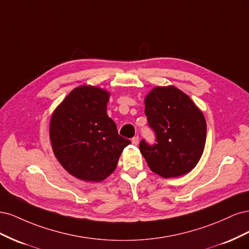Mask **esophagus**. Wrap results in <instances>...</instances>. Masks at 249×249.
I'll list each match as a JSON object with an SVG mask.
<instances>
[{"label": "esophagus", "instance_id": "1", "mask_svg": "<svg viewBox=\"0 0 249 249\" xmlns=\"http://www.w3.org/2000/svg\"><path fill=\"white\" fill-rule=\"evenodd\" d=\"M132 143H133L134 145H137L138 143H139V137H138V136L133 137V138H132Z\"/></svg>", "mask_w": 249, "mask_h": 249}]
</instances>
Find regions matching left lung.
<instances>
[{"label":"left lung","mask_w":249,"mask_h":249,"mask_svg":"<svg viewBox=\"0 0 249 249\" xmlns=\"http://www.w3.org/2000/svg\"><path fill=\"white\" fill-rule=\"evenodd\" d=\"M145 115L156 143L145 139L139 149L150 170L177 178L192 170L205 148L207 124L191 99L173 86L156 87L145 97Z\"/></svg>","instance_id":"1"}]
</instances>
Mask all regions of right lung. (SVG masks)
I'll return each mask as SVG.
<instances>
[{
    "mask_svg": "<svg viewBox=\"0 0 249 249\" xmlns=\"http://www.w3.org/2000/svg\"><path fill=\"white\" fill-rule=\"evenodd\" d=\"M109 92L80 86L53 113L50 138L60 164L71 176L101 182L115 170L119 156L131 141L120 136L107 114Z\"/></svg>",
    "mask_w": 249,
    "mask_h": 249,
    "instance_id": "obj_1",
    "label": "right lung"
}]
</instances>
